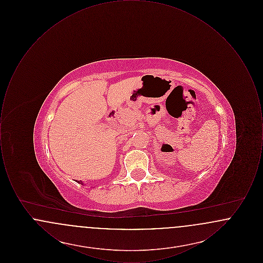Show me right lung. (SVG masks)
<instances>
[{"instance_id":"obj_1","label":"right lung","mask_w":263,"mask_h":263,"mask_svg":"<svg viewBox=\"0 0 263 263\" xmlns=\"http://www.w3.org/2000/svg\"><path fill=\"white\" fill-rule=\"evenodd\" d=\"M76 181H78V180H76ZM78 182H79V183H81V184H83V185H84V182H82V180H81V181H78Z\"/></svg>"}]
</instances>
